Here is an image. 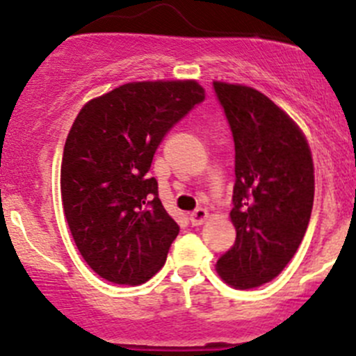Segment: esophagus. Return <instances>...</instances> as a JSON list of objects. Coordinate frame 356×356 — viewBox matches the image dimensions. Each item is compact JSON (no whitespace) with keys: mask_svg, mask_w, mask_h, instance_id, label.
I'll return each mask as SVG.
<instances>
[{"mask_svg":"<svg viewBox=\"0 0 356 356\" xmlns=\"http://www.w3.org/2000/svg\"><path fill=\"white\" fill-rule=\"evenodd\" d=\"M205 219H207V211H205V209H202V207L195 209V211H193L192 214H190V222H192L193 226L202 225Z\"/></svg>","mask_w":356,"mask_h":356,"instance_id":"obj_1","label":"esophagus"}]
</instances>
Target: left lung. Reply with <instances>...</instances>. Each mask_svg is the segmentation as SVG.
<instances>
[{"label":"left lung","mask_w":356,"mask_h":356,"mask_svg":"<svg viewBox=\"0 0 356 356\" xmlns=\"http://www.w3.org/2000/svg\"><path fill=\"white\" fill-rule=\"evenodd\" d=\"M234 142L233 247L218 273L238 289L274 280L298 250L314 205V163L295 122L269 97L214 82Z\"/></svg>","instance_id":"obj_1"}]
</instances>
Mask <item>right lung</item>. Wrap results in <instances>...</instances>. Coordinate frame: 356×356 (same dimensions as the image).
<instances>
[{"label": "right lung", "instance_id": "obj_1", "mask_svg": "<svg viewBox=\"0 0 356 356\" xmlns=\"http://www.w3.org/2000/svg\"><path fill=\"white\" fill-rule=\"evenodd\" d=\"M204 99L193 80L124 83L73 122L61 161L63 212L83 260L104 280L142 284L166 262L179 226L149 170L168 131Z\"/></svg>", "mask_w": 356, "mask_h": 356}]
</instances>
